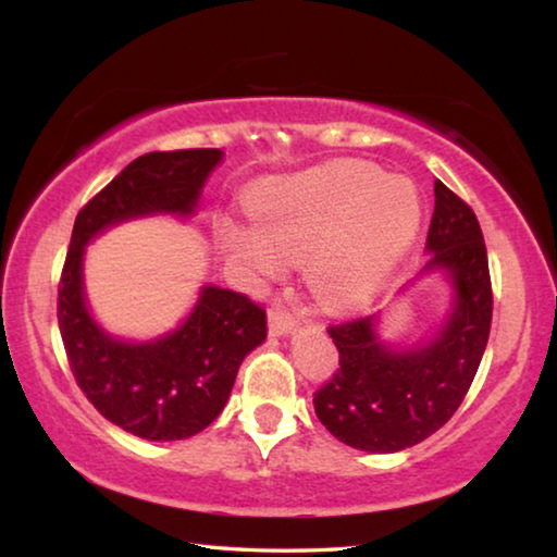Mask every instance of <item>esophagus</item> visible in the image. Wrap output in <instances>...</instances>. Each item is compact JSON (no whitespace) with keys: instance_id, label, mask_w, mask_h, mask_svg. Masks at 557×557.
I'll return each mask as SVG.
<instances>
[{"instance_id":"esophagus-1","label":"esophagus","mask_w":557,"mask_h":557,"mask_svg":"<svg viewBox=\"0 0 557 557\" xmlns=\"http://www.w3.org/2000/svg\"><path fill=\"white\" fill-rule=\"evenodd\" d=\"M268 326L272 336H287L299 326L297 317L289 314L285 307H272L268 312Z\"/></svg>"}]
</instances>
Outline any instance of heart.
<instances>
[{"mask_svg": "<svg viewBox=\"0 0 557 557\" xmlns=\"http://www.w3.org/2000/svg\"><path fill=\"white\" fill-rule=\"evenodd\" d=\"M410 178L361 159H334L277 178L260 221L225 228V248L260 275L305 260V282L326 307H346L381 285L420 225Z\"/></svg>", "mask_w": 557, "mask_h": 557, "instance_id": "1", "label": "heart"}]
</instances>
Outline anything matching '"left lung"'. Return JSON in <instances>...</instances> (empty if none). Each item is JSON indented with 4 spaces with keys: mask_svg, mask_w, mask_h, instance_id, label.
<instances>
[{
    "mask_svg": "<svg viewBox=\"0 0 557 557\" xmlns=\"http://www.w3.org/2000/svg\"><path fill=\"white\" fill-rule=\"evenodd\" d=\"M425 250L420 277L447 282L449 309L420 342L383 338L381 314L329 326L338 369L314 393V410L354 449L391 455L428 440L457 412L482 363L492 329L486 245L474 211L442 182H435Z\"/></svg>",
    "mask_w": 557,
    "mask_h": 557,
    "instance_id": "obj_1",
    "label": "left lung"
}]
</instances>
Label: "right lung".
Masks as SVG:
<instances>
[{
    "label": "right lung",
    "mask_w": 557,
    "mask_h": 557,
    "mask_svg": "<svg viewBox=\"0 0 557 557\" xmlns=\"http://www.w3.org/2000/svg\"><path fill=\"white\" fill-rule=\"evenodd\" d=\"M221 149L149 152L127 164L73 225L59 287V329L71 371L102 418L129 435L172 442L199 435L231 398L235 375L268 336L265 312L245 295L203 285L191 312L154 338H120L92 317L83 282L88 245L120 223L191 219Z\"/></svg>",
    "instance_id": "add662e5"
}]
</instances>
